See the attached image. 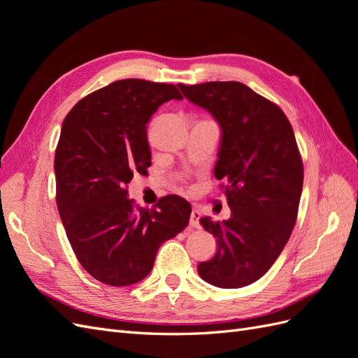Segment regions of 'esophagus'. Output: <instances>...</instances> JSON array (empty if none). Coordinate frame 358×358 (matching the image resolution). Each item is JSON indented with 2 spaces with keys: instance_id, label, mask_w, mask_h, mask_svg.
I'll return each instance as SVG.
<instances>
[{
  "instance_id": "obj_1",
  "label": "esophagus",
  "mask_w": 358,
  "mask_h": 358,
  "mask_svg": "<svg viewBox=\"0 0 358 358\" xmlns=\"http://www.w3.org/2000/svg\"><path fill=\"white\" fill-rule=\"evenodd\" d=\"M199 217H201V212L196 207H194L192 212H190V226L198 229L199 227Z\"/></svg>"
}]
</instances>
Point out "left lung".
<instances>
[{
    "label": "left lung",
    "instance_id": "left-lung-1",
    "mask_svg": "<svg viewBox=\"0 0 358 358\" xmlns=\"http://www.w3.org/2000/svg\"><path fill=\"white\" fill-rule=\"evenodd\" d=\"M190 102L206 108L222 131L215 177L231 215L203 217L217 238V253L198 264V274L220 288L253 284L270 270L297 220L303 163L293 127L280 108L241 82L178 84Z\"/></svg>",
    "mask_w": 358,
    "mask_h": 358
}]
</instances>
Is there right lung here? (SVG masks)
<instances>
[{
    "label": "right lung",
    "mask_w": 358,
    "mask_h": 358,
    "mask_svg": "<svg viewBox=\"0 0 358 358\" xmlns=\"http://www.w3.org/2000/svg\"><path fill=\"white\" fill-rule=\"evenodd\" d=\"M176 85L122 79L71 108L55 152L56 204L74 255L91 276L113 287L137 284L155 255L189 222L190 204L166 195L154 209L128 198L134 173L151 166L146 123Z\"/></svg>",
    "instance_id": "obj_1"
}]
</instances>
